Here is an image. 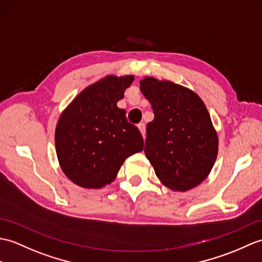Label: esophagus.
<instances>
[{
    "mask_svg": "<svg viewBox=\"0 0 262 262\" xmlns=\"http://www.w3.org/2000/svg\"><path fill=\"white\" fill-rule=\"evenodd\" d=\"M138 129H139V132H141V134L143 136H145V124L144 123H141V124H138Z\"/></svg>",
    "mask_w": 262,
    "mask_h": 262,
    "instance_id": "esophagus-1",
    "label": "esophagus"
}]
</instances>
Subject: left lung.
Masks as SVG:
<instances>
[{
    "label": "left lung",
    "instance_id": "obj_1",
    "mask_svg": "<svg viewBox=\"0 0 262 262\" xmlns=\"http://www.w3.org/2000/svg\"><path fill=\"white\" fill-rule=\"evenodd\" d=\"M141 91L154 112L146 127L145 155L163 185L185 192L208 178L219 139L202 99L168 80L145 77Z\"/></svg>",
    "mask_w": 262,
    "mask_h": 262
}]
</instances>
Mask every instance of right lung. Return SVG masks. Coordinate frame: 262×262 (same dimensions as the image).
I'll return each instance as SVG.
<instances>
[{
    "instance_id": "1",
    "label": "right lung",
    "mask_w": 262,
    "mask_h": 262,
    "mask_svg": "<svg viewBox=\"0 0 262 262\" xmlns=\"http://www.w3.org/2000/svg\"><path fill=\"white\" fill-rule=\"evenodd\" d=\"M134 76L103 77L84 88L57 123L59 165L72 183L100 188L116 179L127 157L142 151L143 137L117 107Z\"/></svg>"
}]
</instances>
